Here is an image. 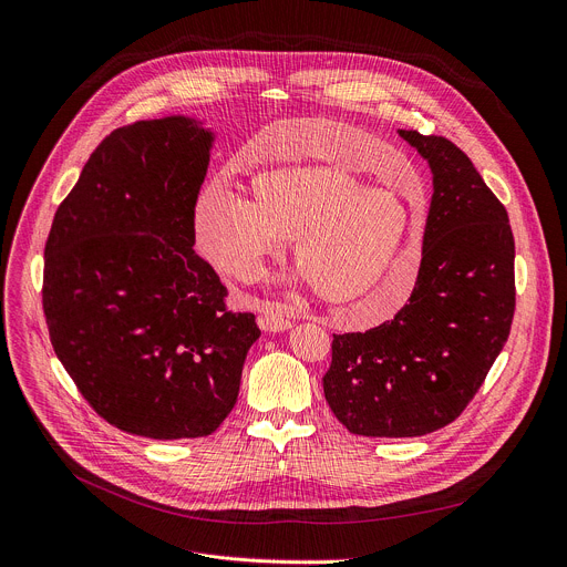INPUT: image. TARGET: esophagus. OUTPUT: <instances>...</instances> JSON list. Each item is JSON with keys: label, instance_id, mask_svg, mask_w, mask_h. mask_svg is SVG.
<instances>
[{"label": "esophagus", "instance_id": "esophagus-1", "mask_svg": "<svg viewBox=\"0 0 567 567\" xmlns=\"http://www.w3.org/2000/svg\"><path fill=\"white\" fill-rule=\"evenodd\" d=\"M257 323H260L265 332H285L291 328V321L285 319L278 310H267L260 319H257Z\"/></svg>", "mask_w": 567, "mask_h": 567}]
</instances>
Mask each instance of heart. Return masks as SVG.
I'll list each match as a JSON object with an SVG mask.
<instances>
[{
    "label": "heart",
    "instance_id": "b5f03b06",
    "mask_svg": "<svg viewBox=\"0 0 567 567\" xmlns=\"http://www.w3.org/2000/svg\"><path fill=\"white\" fill-rule=\"evenodd\" d=\"M321 122H289L284 131H317ZM341 131L337 124H328ZM359 140V133H346ZM252 200L224 183L205 187L194 208L196 239L208 260L224 274L250 280L267 257L289 239L296 280L312 285L317 296L343 307L359 323L391 317L406 302L419 280L425 219L386 185L326 161L323 148L285 151V163L250 178Z\"/></svg>",
    "mask_w": 567,
    "mask_h": 567
}]
</instances>
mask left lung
I'll return each mask as SVG.
<instances>
[{
	"label": "left lung",
	"mask_w": 567,
	"mask_h": 567,
	"mask_svg": "<svg viewBox=\"0 0 567 567\" xmlns=\"http://www.w3.org/2000/svg\"><path fill=\"white\" fill-rule=\"evenodd\" d=\"M398 135L427 161L434 194L409 302L378 328L332 339L326 400L359 436H423L452 423L484 384L516 310L504 205L450 140Z\"/></svg>",
	"instance_id": "8db88e82"
}]
</instances>
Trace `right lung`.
Listing matches in <instances>:
<instances>
[{"mask_svg":"<svg viewBox=\"0 0 567 567\" xmlns=\"http://www.w3.org/2000/svg\"><path fill=\"white\" fill-rule=\"evenodd\" d=\"M215 133L185 115L113 131L59 205L42 310L61 364L101 419L156 441L213 434L230 414L252 315L194 252Z\"/></svg>","mask_w":567,"mask_h":567,"instance_id":"obj_1","label":"right lung"}]
</instances>
